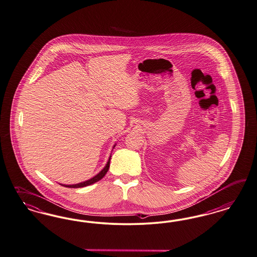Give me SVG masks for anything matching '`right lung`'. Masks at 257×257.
I'll use <instances>...</instances> for the list:
<instances>
[{
  "label": "right lung",
  "instance_id": "1",
  "mask_svg": "<svg viewBox=\"0 0 257 257\" xmlns=\"http://www.w3.org/2000/svg\"><path fill=\"white\" fill-rule=\"evenodd\" d=\"M114 147H115V146H114ZM110 160H111V157H110V158H109V160H108L106 166H105L104 168L102 169V170L97 174V176L92 177L91 179L86 180V181H83V182H81V183L74 184V185H63V184H61V185H62V186L67 187V188H81V187L88 186V185H91V184H94L95 182H97L98 180H100L102 177H104V176L106 175V173L108 172V169L110 167Z\"/></svg>",
  "mask_w": 257,
  "mask_h": 257
}]
</instances>
